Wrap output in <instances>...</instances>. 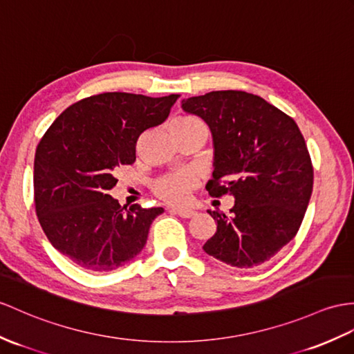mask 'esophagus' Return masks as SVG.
Segmentation results:
<instances>
[{"mask_svg":"<svg viewBox=\"0 0 354 354\" xmlns=\"http://www.w3.org/2000/svg\"><path fill=\"white\" fill-rule=\"evenodd\" d=\"M180 218H185V219H189V218H194L195 214H196V212H194V210H186V209H177V210H174Z\"/></svg>","mask_w":354,"mask_h":354,"instance_id":"1","label":"esophagus"}]
</instances>
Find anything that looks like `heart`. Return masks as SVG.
<instances>
[{"label": "heart", "mask_w": 354, "mask_h": 354, "mask_svg": "<svg viewBox=\"0 0 354 354\" xmlns=\"http://www.w3.org/2000/svg\"><path fill=\"white\" fill-rule=\"evenodd\" d=\"M172 124L194 126V124H201V123L196 122V120L192 117H180ZM195 186H196V180L192 174H189V172H172V174H168L165 177H160L159 180H156L153 186V191L160 198V200H163L165 203L183 205L191 200V195Z\"/></svg>", "instance_id": "heart-1"}]
</instances>
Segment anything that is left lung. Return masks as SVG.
<instances>
[{"instance_id":"1","label":"left lung","mask_w":354,"mask_h":354,"mask_svg":"<svg viewBox=\"0 0 354 354\" xmlns=\"http://www.w3.org/2000/svg\"><path fill=\"white\" fill-rule=\"evenodd\" d=\"M182 108L201 117L213 136L207 191L236 200L230 216L207 210L218 227L203 249L239 269L270 260L297 234L313 194V163L296 122L237 90L183 99Z\"/></svg>"}]
</instances>
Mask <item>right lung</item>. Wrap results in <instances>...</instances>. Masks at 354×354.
Instances as JSON below:
<instances>
[{
    "mask_svg": "<svg viewBox=\"0 0 354 354\" xmlns=\"http://www.w3.org/2000/svg\"><path fill=\"white\" fill-rule=\"evenodd\" d=\"M178 94L149 97L102 93L63 111L34 158V204L58 252L88 272H111L142 251L162 207L126 209L109 195L120 165H132L136 141L169 115Z\"/></svg>",
    "mask_w": 354,
    "mask_h": 354,
    "instance_id": "1",
    "label": "right lung"
}]
</instances>
